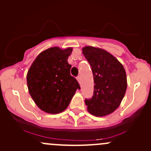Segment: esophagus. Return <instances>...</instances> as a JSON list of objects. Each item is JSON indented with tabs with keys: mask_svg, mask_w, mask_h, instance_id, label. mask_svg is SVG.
<instances>
[{
	"mask_svg": "<svg viewBox=\"0 0 151 151\" xmlns=\"http://www.w3.org/2000/svg\"><path fill=\"white\" fill-rule=\"evenodd\" d=\"M77 81H78L79 83H81V77H80V76H78V77H77Z\"/></svg>",
	"mask_w": 151,
	"mask_h": 151,
	"instance_id": "obj_1",
	"label": "esophagus"
}]
</instances>
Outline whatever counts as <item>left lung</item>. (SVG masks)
Wrapping results in <instances>:
<instances>
[{
  "label": "left lung",
  "mask_w": 151,
  "mask_h": 151,
  "mask_svg": "<svg viewBox=\"0 0 151 151\" xmlns=\"http://www.w3.org/2000/svg\"><path fill=\"white\" fill-rule=\"evenodd\" d=\"M93 74V96L85 99L88 111L96 117L112 113L121 104L127 88L123 65L116 58L102 49L91 46L83 48Z\"/></svg>",
  "instance_id": "obj_1"
}]
</instances>
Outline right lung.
Returning a JSON list of instances; mask_svg holds the SVG:
<instances>
[{"instance_id":"1","label":"right lung","mask_w":151,"mask_h":151,"mask_svg":"<svg viewBox=\"0 0 151 151\" xmlns=\"http://www.w3.org/2000/svg\"><path fill=\"white\" fill-rule=\"evenodd\" d=\"M72 48L51 47L36 57L27 74L30 96L38 107L50 114L63 112L80 87L70 74L68 56Z\"/></svg>"}]
</instances>
